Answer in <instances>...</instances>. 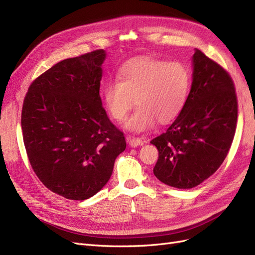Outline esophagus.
<instances>
[{
  "mask_svg": "<svg viewBox=\"0 0 255 255\" xmlns=\"http://www.w3.org/2000/svg\"><path fill=\"white\" fill-rule=\"evenodd\" d=\"M127 140L129 143L130 146H138V145H142L145 142V139H141V138H138V137H132V136H128L127 137Z\"/></svg>",
  "mask_w": 255,
  "mask_h": 255,
  "instance_id": "1",
  "label": "esophagus"
}]
</instances>
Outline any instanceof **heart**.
Returning <instances> with one entry per match:
<instances>
[{"label":"heart","mask_w":255,"mask_h":255,"mask_svg":"<svg viewBox=\"0 0 255 255\" xmlns=\"http://www.w3.org/2000/svg\"><path fill=\"white\" fill-rule=\"evenodd\" d=\"M191 75L181 61L141 56L128 60L119 69L117 80L102 89V100L111 117L121 122L133 107L137 109L126 128L140 133L172 121L181 113L190 88Z\"/></svg>","instance_id":"heart-1"}]
</instances>
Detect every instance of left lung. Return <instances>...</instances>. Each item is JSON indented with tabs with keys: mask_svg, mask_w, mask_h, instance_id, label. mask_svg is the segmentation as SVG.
Listing matches in <instances>:
<instances>
[{
	"mask_svg": "<svg viewBox=\"0 0 255 255\" xmlns=\"http://www.w3.org/2000/svg\"><path fill=\"white\" fill-rule=\"evenodd\" d=\"M192 83L180 115L151 143L158 150L154 175L169 186L189 189L214 174L227 157L237 122L232 78L196 50Z\"/></svg>",
	"mask_w": 255,
	"mask_h": 255,
	"instance_id": "1",
	"label": "left lung"
}]
</instances>
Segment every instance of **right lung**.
<instances>
[{"label": "right lung", "instance_id": "obj_1", "mask_svg": "<svg viewBox=\"0 0 255 255\" xmlns=\"http://www.w3.org/2000/svg\"><path fill=\"white\" fill-rule=\"evenodd\" d=\"M105 56L96 50L59 61L30 84L23 102L30 166L45 187L69 200L82 201L101 190L127 146L100 97Z\"/></svg>", "mask_w": 255, "mask_h": 255}]
</instances>
